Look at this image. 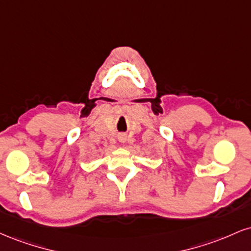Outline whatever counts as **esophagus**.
<instances>
[{
    "instance_id": "34e87169",
    "label": "esophagus",
    "mask_w": 251,
    "mask_h": 251,
    "mask_svg": "<svg viewBox=\"0 0 251 251\" xmlns=\"http://www.w3.org/2000/svg\"><path fill=\"white\" fill-rule=\"evenodd\" d=\"M119 142L120 143H125L126 142V135L125 134H120L119 135Z\"/></svg>"
}]
</instances>
